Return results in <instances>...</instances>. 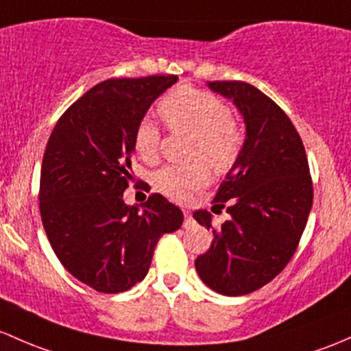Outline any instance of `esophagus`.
<instances>
[{"mask_svg": "<svg viewBox=\"0 0 351 351\" xmlns=\"http://www.w3.org/2000/svg\"><path fill=\"white\" fill-rule=\"evenodd\" d=\"M183 215H185V223H183V225H185V227H190L191 220H193V219H191V212H190V210L183 208Z\"/></svg>", "mask_w": 351, "mask_h": 351, "instance_id": "34e87169", "label": "esophagus"}]
</instances>
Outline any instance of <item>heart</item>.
<instances>
[{
  "instance_id": "obj_1",
  "label": "heart",
  "mask_w": 351,
  "mask_h": 351,
  "mask_svg": "<svg viewBox=\"0 0 351 351\" xmlns=\"http://www.w3.org/2000/svg\"><path fill=\"white\" fill-rule=\"evenodd\" d=\"M160 112L173 131L193 138L190 158L197 160L185 166H165L154 173V186L165 197L175 202L188 200L208 183V164L215 171H227L241 158L245 134L217 95L195 87H180L160 102ZM160 139L158 128L149 119H143L132 139L138 156L147 163L156 161Z\"/></svg>"
}]
</instances>
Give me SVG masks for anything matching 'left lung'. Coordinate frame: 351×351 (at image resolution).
Returning a JSON list of instances; mask_svg holds the SVG:
<instances>
[{
	"label": "left lung",
	"mask_w": 351,
	"mask_h": 351,
	"mask_svg": "<svg viewBox=\"0 0 351 351\" xmlns=\"http://www.w3.org/2000/svg\"><path fill=\"white\" fill-rule=\"evenodd\" d=\"M208 87L242 114L245 141L213 198L212 212L228 204L230 220L213 228L212 213H193L213 234L195 267L215 293L243 296L272 281L296 252L313 205V182L300 134L271 97L241 80H215Z\"/></svg>",
	"instance_id": "1"
}]
</instances>
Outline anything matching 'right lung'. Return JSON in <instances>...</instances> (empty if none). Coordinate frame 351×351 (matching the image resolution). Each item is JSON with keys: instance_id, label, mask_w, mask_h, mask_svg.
Masks as SVG:
<instances>
[{"instance_id": "add662e5", "label": "right lung", "mask_w": 351, "mask_h": 351, "mask_svg": "<svg viewBox=\"0 0 351 351\" xmlns=\"http://www.w3.org/2000/svg\"><path fill=\"white\" fill-rule=\"evenodd\" d=\"M176 75L109 79L87 90L51 131L40 175V215L62 265L99 293L146 278L154 247L183 213L160 193L126 205L134 131Z\"/></svg>"}]
</instances>
